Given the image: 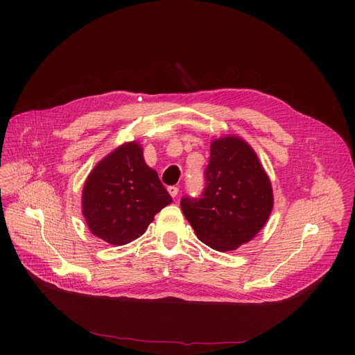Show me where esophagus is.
<instances>
[{"label": "esophagus", "mask_w": 355, "mask_h": 355, "mask_svg": "<svg viewBox=\"0 0 355 355\" xmlns=\"http://www.w3.org/2000/svg\"><path fill=\"white\" fill-rule=\"evenodd\" d=\"M168 193H170L171 197H177L178 196V187H175V185H170V187H168Z\"/></svg>", "instance_id": "obj_1"}]
</instances>
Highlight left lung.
I'll use <instances>...</instances> for the list:
<instances>
[{
	"instance_id": "8db88e82",
	"label": "left lung",
	"mask_w": 355,
	"mask_h": 355,
	"mask_svg": "<svg viewBox=\"0 0 355 355\" xmlns=\"http://www.w3.org/2000/svg\"><path fill=\"white\" fill-rule=\"evenodd\" d=\"M200 197H184L181 210L204 245L236 250L262 229L273 207L270 180L252 146L237 137L211 142Z\"/></svg>"
}]
</instances>
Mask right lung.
Here are the masks:
<instances>
[{
	"mask_svg": "<svg viewBox=\"0 0 355 355\" xmlns=\"http://www.w3.org/2000/svg\"><path fill=\"white\" fill-rule=\"evenodd\" d=\"M142 154L137 142H126L99 161L85 182L82 210L87 227L114 246L142 236L155 214L173 202Z\"/></svg>",
	"mask_w": 355,
	"mask_h": 355,
	"instance_id": "1",
	"label": "right lung"
}]
</instances>
